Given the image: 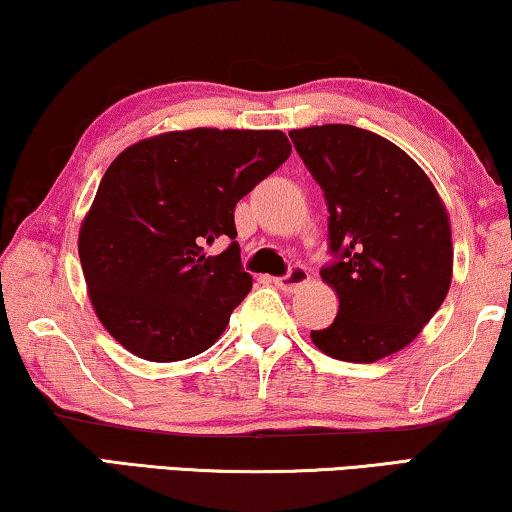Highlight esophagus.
<instances>
[{"mask_svg":"<svg viewBox=\"0 0 512 512\" xmlns=\"http://www.w3.org/2000/svg\"><path fill=\"white\" fill-rule=\"evenodd\" d=\"M307 282H310V275H307V270L300 268V265H296V268H291V272L286 277H277L275 286H277V289L286 291V293H293V291H298L300 286H305Z\"/></svg>","mask_w":512,"mask_h":512,"instance_id":"obj_1","label":"esophagus"}]
</instances>
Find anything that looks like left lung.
<instances>
[{
	"instance_id": "8db88e82",
	"label": "left lung",
	"mask_w": 512,
	"mask_h": 512,
	"mask_svg": "<svg viewBox=\"0 0 512 512\" xmlns=\"http://www.w3.org/2000/svg\"><path fill=\"white\" fill-rule=\"evenodd\" d=\"M289 137L328 202L338 263L321 279L338 317L312 331L338 361L375 363L422 333L452 284V228L426 172L394 142L354 125H312Z\"/></svg>"
}]
</instances>
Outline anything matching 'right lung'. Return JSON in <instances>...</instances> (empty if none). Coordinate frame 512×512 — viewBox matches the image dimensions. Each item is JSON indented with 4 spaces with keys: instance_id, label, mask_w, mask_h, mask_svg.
<instances>
[{
    "instance_id": "obj_1",
    "label": "right lung",
    "mask_w": 512,
    "mask_h": 512,
    "mask_svg": "<svg viewBox=\"0 0 512 512\" xmlns=\"http://www.w3.org/2000/svg\"><path fill=\"white\" fill-rule=\"evenodd\" d=\"M282 130L160 132L118 153L79 230L88 298L111 338L139 359L205 352L251 291L235 205L289 158Z\"/></svg>"
}]
</instances>
